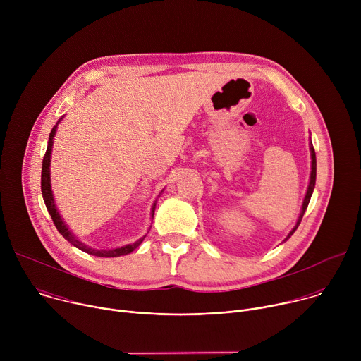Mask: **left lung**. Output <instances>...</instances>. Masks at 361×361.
Returning <instances> with one entry per match:
<instances>
[{
	"label": "left lung",
	"instance_id": "8db88e82",
	"mask_svg": "<svg viewBox=\"0 0 361 361\" xmlns=\"http://www.w3.org/2000/svg\"><path fill=\"white\" fill-rule=\"evenodd\" d=\"M310 152H312V174H310V183H308V187H307V192H305V197H304V201H302V207H301V213H300V216H298V220H297L294 228L288 233V235L286 237L284 241H287V240L293 235V233L297 230V227L300 226L301 219H302V216H304V212L307 210V205H308V202H310V198H312V194H313V190H314V185H316V152H314L313 144H310Z\"/></svg>",
	"mask_w": 361,
	"mask_h": 361
}]
</instances>
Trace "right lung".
I'll list each match as a JSON object with an SVG mask.
<instances>
[{"label": "right lung", "instance_id": "right-lung-1", "mask_svg": "<svg viewBox=\"0 0 361 361\" xmlns=\"http://www.w3.org/2000/svg\"><path fill=\"white\" fill-rule=\"evenodd\" d=\"M63 120V117L57 121V124L54 126V128L51 130L49 133V138H48V145H47V151H45V156L42 159V170H41V192H42V198L45 202V207L53 219L57 230L60 231V234L70 241L74 247L82 250L84 252L97 255V257H120V255H127L131 251H134L145 238V235H142L141 238H138L137 241L123 245V247H117V248H104V250H97V248H91L88 245H85L84 243H81L67 227V224L63 221L57 207H56V202H54V195L53 191H51V177H49V164H51V151H53V144H54V135L57 131V126L60 124V121ZM154 210H156V202L152 204V209H151V217H154Z\"/></svg>", "mask_w": 361, "mask_h": 361}]
</instances>
